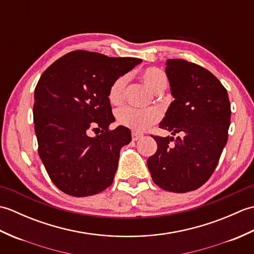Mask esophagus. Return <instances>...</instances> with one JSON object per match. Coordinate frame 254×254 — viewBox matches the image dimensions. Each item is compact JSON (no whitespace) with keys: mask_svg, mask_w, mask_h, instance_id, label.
<instances>
[{"mask_svg":"<svg viewBox=\"0 0 254 254\" xmlns=\"http://www.w3.org/2000/svg\"><path fill=\"white\" fill-rule=\"evenodd\" d=\"M143 137V134L142 133H137V132H132V139L133 141H138L139 138Z\"/></svg>","mask_w":254,"mask_h":254,"instance_id":"esophagus-1","label":"esophagus"}]
</instances>
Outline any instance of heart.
<instances>
[{"instance_id":"1","label":"heart","mask_w":254,"mask_h":254,"mask_svg":"<svg viewBox=\"0 0 254 254\" xmlns=\"http://www.w3.org/2000/svg\"><path fill=\"white\" fill-rule=\"evenodd\" d=\"M143 82L147 87L156 94H160L167 88L168 79L166 74L159 68L148 67L142 73ZM127 84V75H121L113 80L108 93V98L113 105L121 104L126 94ZM161 117L157 108H146V109H137L133 107H123L117 112L118 122L121 126L131 128L133 131L143 132L152 124L158 122Z\"/></svg>"}]
</instances>
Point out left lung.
Returning <instances> with one entry per match:
<instances>
[{"mask_svg":"<svg viewBox=\"0 0 254 254\" xmlns=\"http://www.w3.org/2000/svg\"><path fill=\"white\" fill-rule=\"evenodd\" d=\"M171 102L159 127L174 136H153L157 150L147 159L153 181L166 191L196 190L216 168L228 139L230 102L222 83L195 63L168 59Z\"/></svg>","mask_w":254,"mask_h":254,"instance_id":"left-lung-1","label":"left lung"}]
</instances>
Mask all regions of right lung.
Returning <instances> with one entry per match:
<instances>
[{"instance_id": "add662e5", "label": "right lung", "mask_w": 254, "mask_h": 254, "mask_svg": "<svg viewBox=\"0 0 254 254\" xmlns=\"http://www.w3.org/2000/svg\"><path fill=\"white\" fill-rule=\"evenodd\" d=\"M141 62L77 50L58 59L41 75L32 111L38 153L62 192L89 196L112 183L120 149L132 138L126 127L109 130L115 117L108 93L113 80ZM90 128L101 133L91 138Z\"/></svg>"}]
</instances>
